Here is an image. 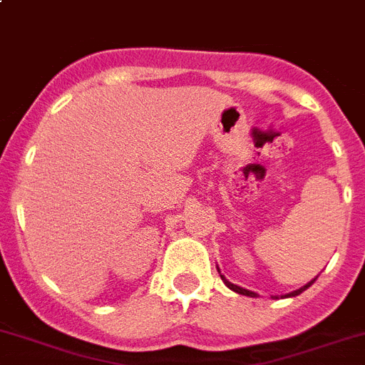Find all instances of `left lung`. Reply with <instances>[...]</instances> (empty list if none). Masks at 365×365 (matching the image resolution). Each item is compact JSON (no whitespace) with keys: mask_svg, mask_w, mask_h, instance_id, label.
Here are the masks:
<instances>
[{"mask_svg":"<svg viewBox=\"0 0 365 365\" xmlns=\"http://www.w3.org/2000/svg\"><path fill=\"white\" fill-rule=\"evenodd\" d=\"M217 271H219V267H217ZM219 274H221V271H219ZM317 277H319V274H317ZM317 277L316 278H312V280L309 282V284H305L303 285V287H299V289H296V291H292V292H289V294H285V296H282V298H294V296H298V294H302L303 291H307V289L310 287V285L314 284V282L317 280ZM221 280L225 282V285L228 289H232L233 292H237V294H242V296H250V298H258V294L257 292H253V291H247V289H244V287H239V285H235V284H232V282H228L225 278V274H221Z\"/></svg>","mask_w":365,"mask_h":365,"instance_id":"1","label":"left lung"}]
</instances>
